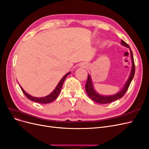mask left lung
Wrapping results in <instances>:
<instances>
[{"instance_id":"left-lung-1","label":"left lung","mask_w":149,"mask_h":149,"mask_svg":"<svg viewBox=\"0 0 149 149\" xmlns=\"http://www.w3.org/2000/svg\"><path fill=\"white\" fill-rule=\"evenodd\" d=\"M121 44L122 45L125 46L126 47L129 48L130 50L131 58L132 61V68H131V71L129 78H128L124 86L123 87V88L121 89V90L118 92H117L116 94L111 95H101L99 94L98 92H97V91L95 90L93 86V83H92V82L91 77L89 74L88 76V80H87L86 86H85L86 91L89 98L93 101L97 102V103L102 104H109V103H110V102H112L115 100H116L118 99L121 98V97L126 93V92L127 91L128 88H129V86L131 83L133 78H134V73H135V65H134V58H133V55H132L131 49H130V46L128 45V44H127L124 40H121Z\"/></svg>"}]
</instances>
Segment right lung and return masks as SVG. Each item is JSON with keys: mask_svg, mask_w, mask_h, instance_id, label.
Listing matches in <instances>:
<instances>
[{"mask_svg": "<svg viewBox=\"0 0 149 149\" xmlns=\"http://www.w3.org/2000/svg\"><path fill=\"white\" fill-rule=\"evenodd\" d=\"M70 73H71L70 71L68 73H66L59 81V83H58L57 86H56L55 89L52 92H51L50 94H49L47 96L43 97H36L31 96V95L28 94L27 92H26L24 91V89L22 88V87L21 86H20V88H21V89L23 91V94L26 95V97L29 100L35 102H38V103H40V104H49V103H50V102H53L54 100H55L56 99H57V97L58 96V95L60 94L61 88H62V86L64 83L65 79H66V77H67V76L69 75Z\"/></svg>", "mask_w": 149, "mask_h": 149, "instance_id": "add662e5", "label": "right lung"}]
</instances>
